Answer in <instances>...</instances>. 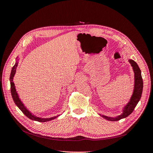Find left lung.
<instances>
[{
	"label": "left lung",
	"mask_w": 153,
	"mask_h": 153,
	"mask_svg": "<svg viewBox=\"0 0 153 153\" xmlns=\"http://www.w3.org/2000/svg\"><path fill=\"white\" fill-rule=\"evenodd\" d=\"M128 61L131 64L134 73H135V84H134V90L133 94L131 97L130 100H129L127 105L124 107L123 113L120 115H118V116L115 117H111L100 114V115L102 116V117L106 120H108V121H116L121 119H124L128 117V115H129L133 112L134 108H135L138 101H140L141 98L143 90V80L142 78L141 71L139 67H138V64L133 60L129 59Z\"/></svg>",
	"instance_id": "1"
}]
</instances>
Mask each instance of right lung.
Segmentation results:
<instances>
[{
    "label": "right lung",
    "instance_id": "add662e5",
    "mask_svg": "<svg viewBox=\"0 0 153 153\" xmlns=\"http://www.w3.org/2000/svg\"><path fill=\"white\" fill-rule=\"evenodd\" d=\"M18 62L16 61L15 64L14 65V66L12 68L11 75H10V84H11V96H12V98L13 99L14 102H15L16 105L20 108V110H21L22 112L24 113L27 117H29L31 120H33V121H38V122H46V121H51V120H53L55 118H57L59 115H57V116L52 117H50V118H41V117H37V116H36V115L32 114L30 112H29V110H28V109H27L24 106V105L23 104V103L20 100L19 97H18V93L16 92L15 86V84H14V82H13V78H14V76H15V75L16 69L18 66Z\"/></svg>",
    "mask_w": 153,
    "mask_h": 153
}]
</instances>
